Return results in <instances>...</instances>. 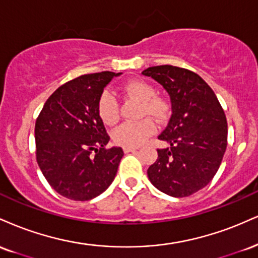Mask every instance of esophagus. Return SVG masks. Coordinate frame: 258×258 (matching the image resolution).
Here are the masks:
<instances>
[{"instance_id":"obj_1","label":"esophagus","mask_w":258,"mask_h":258,"mask_svg":"<svg viewBox=\"0 0 258 258\" xmlns=\"http://www.w3.org/2000/svg\"><path fill=\"white\" fill-rule=\"evenodd\" d=\"M137 149H138L137 147H123V151L127 154V153H132V151H136Z\"/></svg>"}]
</instances>
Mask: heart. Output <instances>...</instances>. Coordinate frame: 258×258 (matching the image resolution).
<instances>
[{
  "label": "heart",
  "mask_w": 258,
  "mask_h": 258,
  "mask_svg": "<svg viewBox=\"0 0 258 258\" xmlns=\"http://www.w3.org/2000/svg\"><path fill=\"white\" fill-rule=\"evenodd\" d=\"M122 91L128 97L137 99L142 103V115H148L156 121H163L168 115L169 105L163 98L157 97L151 84L143 80H131L123 84ZM97 109L99 117L107 125H114L119 120V103L115 95L109 90H104L99 96ZM155 125L149 119L136 122H125L114 131V139L125 147H138L153 135Z\"/></svg>",
  "instance_id": "heart-1"
}]
</instances>
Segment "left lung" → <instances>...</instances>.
Masks as SVG:
<instances>
[{"instance_id": "left-lung-1", "label": "left lung", "mask_w": 258, "mask_h": 258, "mask_svg": "<svg viewBox=\"0 0 258 258\" xmlns=\"http://www.w3.org/2000/svg\"><path fill=\"white\" fill-rule=\"evenodd\" d=\"M169 95L172 115L159 136L168 147L157 150L148 176L157 190L187 197L202 190L218 172L227 148V120L219 99L196 73L170 64L142 72Z\"/></svg>"}]
</instances>
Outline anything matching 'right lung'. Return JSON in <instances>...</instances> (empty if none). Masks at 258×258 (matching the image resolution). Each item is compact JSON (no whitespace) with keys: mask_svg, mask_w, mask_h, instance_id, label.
Returning a JSON list of instances; mask_svg holds the SVG:
<instances>
[{"mask_svg":"<svg viewBox=\"0 0 258 258\" xmlns=\"http://www.w3.org/2000/svg\"><path fill=\"white\" fill-rule=\"evenodd\" d=\"M120 74H85L63 84L46 99L37 117V163L61 196L92 200L115 178L123 151L120 147L105 149L110 138L97 104L105 86Z\"/></svg>","mask_w":258,"mask_h":258,"instance_id":"1","label":"right lung"}]
</instances>
